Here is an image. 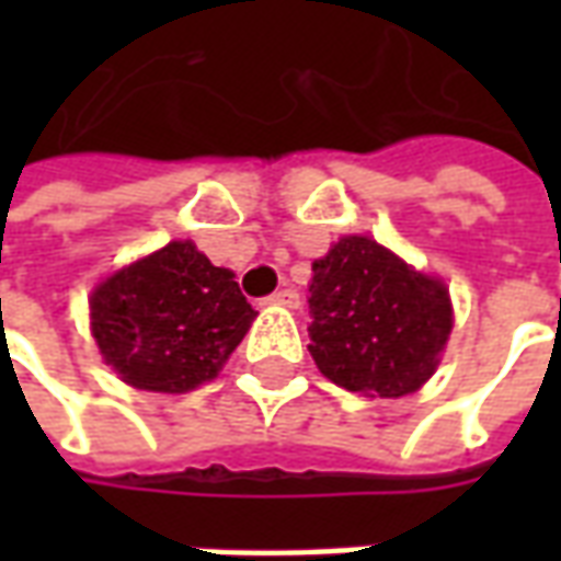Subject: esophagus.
<instances>
[{
    "mask_svg": "<svg viewBox=\"0 0 561 561\" xmlns=\"http://www.w3.org/2000/svg\"><path fill=\"white\" fill-rule=\"evenodd\" d=\"M267 304L285 306V309H297V306H300V294L294 291V288H282V291L270 294Z\"/></svg>",
    "mask_w": 561,
    "mask_h": 561,
    "instance_id": "esophagus-1",
    "label": "esophagus"
}]
</instances>
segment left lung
<instances>
[{
    "label": "left lung",
    "instance_id": "1",
    "mask_svg": "<svg viewBox=\"0 0 561 561\" xmlns=\"http://www.w3.org/2000/svg\"><path fill=\"white\" fill-rule=\"evenodd\" d=\"M309 316V354L321 376L381 400L421 388L454 328L445 282L357 233L312 264Z\"/></svg>",
    "mask_w": 561,
    "mask_h": 561
}]
</instances>
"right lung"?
<instances>
[{
  "instance_id": "obj_1",
  "label": "right lung",
  "mask_w": 561,
  "mask_h": 561,
  "mask_svg": "<svg viewBox=\"0 0 561 561\" xmlns=\"http://www.w3.org/2000/svg\"><path fill=\"white\" fill-rule=\"evenodd\" d=\"M252 318L231 270L213 267L192 240L116 270L90 297L104 364L152 393H185L219 376Z\"/></svg>"
}]
</instances>
